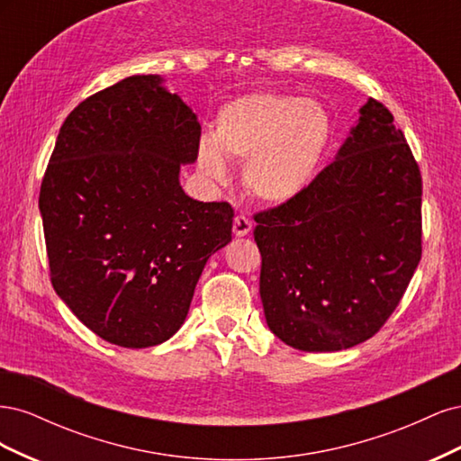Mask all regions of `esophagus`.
<instances>
[{"label": "esophagus", "instance_id": "esophagus-1", "mask_svg": "<svg viewBox=\"0 0 461 461\" xmlns=\"http://www.w3.org/2000/svg\"><path fill=\"white\" fill-rule=\"evenodd\" d=\"M252 229H254V225H252V221H249L248 217H244V215H236L234 217V222H232V232H234V236H248L249 232H252Z\"/></svg>", "mask_w": 461, "mask_h": 461}]
</instances>
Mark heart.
I'll use <instances>...</instances> for the list:
<instances>
[{"mask_svg": "<svg viewBox=\"0 0 461 461\" xmlns=\"http://www.w3.org/2000/svg\"><path fill=\"white\" fill-rule=\"evenodd\" d=\"M330 117L308 97L258 92L219 111L213 138L198 142V171L207 180H230L227 158L244 159L249 192L267 203H286L312 185L330 140Z\"/></svg>", "mask_w": 461, "mask_h": 461, "instance_id": "1", "label": "heart"}]
</instances>
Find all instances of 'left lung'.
I'll use <instances>...</instances> for the list:
<instances>
[{
    "instance_id": "1",
    "label": "left lung",
    "mask_w": 461,
    "mask_h": 461,
    "mask_svg": "<svg viewBox=\"0 0 461 461\" xmlns=\"http://www.w3.org/2000/svg\"><path fill=\"white\" fill-rule=\"evenodd\" d=\"M256 222L275 337L303 352L371 339L421 259V175L390 111L369 97L332 163Z\"/></svg>"
}]
</instances>
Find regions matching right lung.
<instances>
[{
    "instance_id": "right-lung-1",
    "label": "right lung",
    "mask_w": 461,
    "mask_h": 461,
    "mask_svg": "<svg viewBox=\"0 0 461 461\" xmlns=\"http://www.w3.org/2000/svg\"><path fill=\"white\" fill-rule=\"evenodd\" d=\"M200 134L196 113L159 75L90 95L59 131L40 188L51 285L111 344L169 340L207 259L232 240V207L180 186Z\"/></svg>"
}]
</instances>
